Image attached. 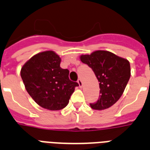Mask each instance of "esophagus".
Segmentation results:
<instances>
[{
    "label": "esophagus",
    "mask_w": 150,
    "mask_h": 150,
    "mask_svg": "<svg viewBox=\"0 0 150 150\" xmlns=\"http://www.w3.org/2000/svg\"><path fill=\"white\" fill-rule=\"evenodd\" d=\"M78 83H79V87L82 86V80H81V79L78 80Z\"/></svg>",
    "instance_id": "esophagus-1"
}]
</instances>
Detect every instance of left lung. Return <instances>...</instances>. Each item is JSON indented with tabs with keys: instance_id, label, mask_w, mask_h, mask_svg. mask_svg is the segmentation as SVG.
Masks as SVG:
<instances>
[{
	"instance_id": "8db88e82",
	"label": "left lung",
	"mask_w": 150,
	"mask_h": 150,
	"mask_svg": "<svg viewBox=\"0 0 150 150\" xmlns=\"http://www.w3.org/2000/svg\"><path fill=\"white\" fill-rule=\"evenodd\" d=\"M80 60L93 69L100 82V97L90 103L92 109L102 110L113 106L122 96L130 79L129 61L107 50L82 54Z\"/></svg>"
}]
</instances>
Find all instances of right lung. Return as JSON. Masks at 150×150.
Here are the masks:
<instances>
[{
  "instance_id": "add662e5",
  "label": "right lung",
  "mask_w": 150,
  "mask_h": 150,
  "mask_svg": "<svg viewBox=\"0 0 150 150\" xmlns=\"http://www.w3.org/2000/svg\"><path fill=\"white\" fill-rule=\"evenodd\" d=\"M60 64L59 55L47 50L32 57L20 72L28 93L37 104L50 110L64 108L79 86L69 79V71L61 68Z\"/></svg>"
}]
</instances>
